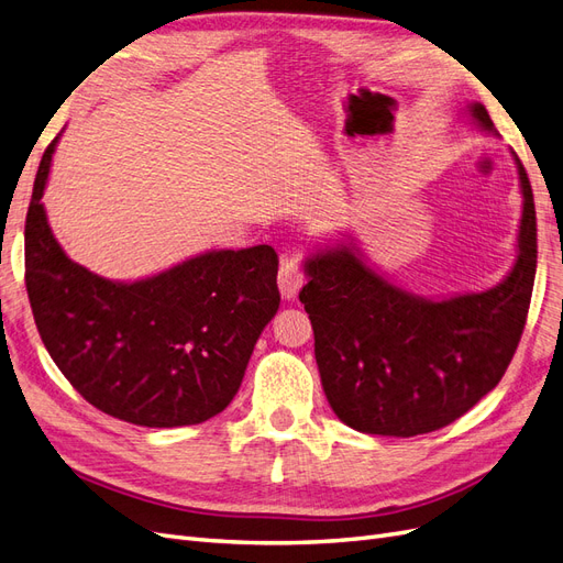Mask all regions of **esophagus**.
<instances>
[{"mask_svg": "<svg viewBox=\"0 0 563 563\" xmlns=\"http://www.w3.org/2000/svg\"><path fill=\"white\" fill-rule=\"evenodd\" d=\"M279 291L286 300H294L300 291V286L305 282V272L300 267V261L296 258V255H291V258H286L279 267Z\"/></svg>", "mask_w": 563, "mask_h": 563, "instance_id": "esophagus-1", "label": "esophagus"}]
</instances>
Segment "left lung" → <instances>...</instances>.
Returning a JSON list of instances; mask_svg holds the SVG:
<instances>
[{"mask_svg": "<svg viewBox=\"0 0 563 563\" xmlns=\"http://www.w3.org/2000/svg\"><path fill=\"white\" fill-rule=\"evenodd\" d=\"M467 112L476 126L496 133L482 103H470ZM515 162L523 195L517 261L488 291L416 296L378 275L350 236L305 261L300 302L314 329V360L333 413L347 428L428 434L467 413L505 376L538 263L533 190L517 155Z\"/></svg>", "mask_w": 563, "mask_h": 563, "instance_id": "1", "label": "left lung"}]
</instances>
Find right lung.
Masks as SVG:
<instances>
[{
  "instance_id": "1",
  "label": "right lung",
  "mask_w": 563,
  "mask_h": 563,
  "mask_svg": "<svg viewBox=\"0 0 563 563\" xmlns=\"http://www.w3.org/2000/svg\"><path fill=\"white\" fill-rule=\"evenodd\" d=\"M56 143L25 218V286L51 360L89 404L141 428L225 411L279 310L275 249L207 251L139 282L98 277L48 228L42 197Z\"/></svg>"
}]
</instances>
